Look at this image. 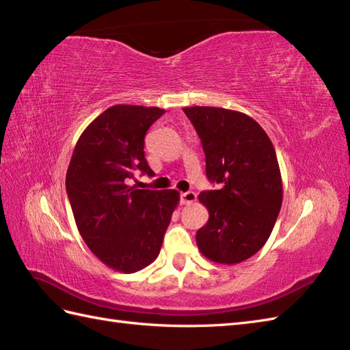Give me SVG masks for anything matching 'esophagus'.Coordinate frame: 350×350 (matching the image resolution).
Here are the masks:
<instances>
[{
    "label": "esophagus",
    "instance_id": "esophagus-1",
    "mask_svg": "<svg viewBox=\"0 0 350 350\" xmlns=\"http://www.w3.org/2000/svg\"><path fill=\"white\" fill-rule=\"evenodd\" d=\"M181 200L184 204H191L194 203V201L197 200V194L194 191H187V193H183L181 194Z\"/></svg>",
    "mask_w": 350,
    "mask_h": 350
}]
</instances>
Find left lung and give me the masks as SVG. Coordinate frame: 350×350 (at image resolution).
Here are the masks:
<instances>
[{
	"mask_svg": "<svg viewBox=\"0 0 350 350\" xmlns=\"http://www.w3.org/2000/svg\"><path fill=\"white\" fill-rule=\"evenodd\" d=\"M183 111L203 144L208 181L220 184L198 196L208 220L197 230V247L213 262L245 261L267 242L282 207V175L273 143L242 112L213 107Z\"/></svg>",
	"mask_w": 350,
	"mask_h": 350,
	"instance_id": "1",
	"label": "left lung"
}]
</instances>
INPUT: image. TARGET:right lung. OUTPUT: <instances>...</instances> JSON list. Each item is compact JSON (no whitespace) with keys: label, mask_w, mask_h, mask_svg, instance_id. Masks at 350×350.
Listing matches in <instances>:
<instances>
[{"label":"right lung","mask_w":350,"mask_h":350,"mask_svg":"<svg viewBox=\"0 0 350 350\" xmlns=\"http://www.w3.org/2000/svg\"><path fill=\"white\" fill-rule=\"evenodd\" d=\"M165 109L113 105L81 133L67 169L66 188L77 229L105 266L135 273L161 252L179 204L176 189H137L139 169L154 172L144 157V135Z\"/></svg>","instance_id":"add662e5"}]
</instances>
